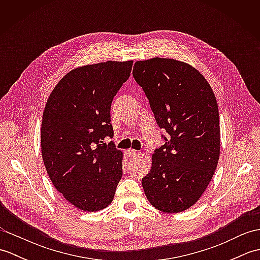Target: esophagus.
Here are the masks:
<instances>
[{
	"mask_svg": "<svg viewBox=\"0 0 260 260\" xmlns=\"http://www.w3.org/2000/svg\"><path fill=\"white\" fill-rule=\"evenodd\" d=\"M137 154H139V151L133 150V148H131V150L127 151V155L128 156H135V155H137Z\"/></svg>",
	"mask_w": 260,
	"mask_h": 260,
	"instance_id": "34e87169",
	"label": "esophagus"
}]
</instances>
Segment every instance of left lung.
I'll use <instances>...</instances> for the list:
<instances>
[{"label":"left lung","instance_id":"8db88e82","mask_svg":"<svg viewBox=\"0 0 260 260\" xmlns=\"http://www.w3.org/2000/svg\"><path fill=\"white\" fill-rule=\"evenodd\" d=\"M133 77L168 137L142 179L147 200L159 211L182 212L206 191L220 155L217 99L206 78L179 60L136 61Z\"/></svg>","mask_w":260,"mask_h":260}]
</instances>
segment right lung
<instances>
[{"instance_id":"right-lung-1","label":"right lung","mask_w":260,"mask_h":260,"mask_svg":"<svg viewBox=\"0 0 260 260\" xmlns=\"http://www.w3.org/2000/svg\"><path fill=\"white\" fill-rule=\"evenodd\" d=\"M133 61H106L69 71L49 96L42 116L41 153L54 187L76 208L93 212L113 201L123 153L113 143L110 106Z\"/></svg>"}]
</instances>
